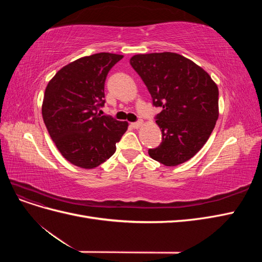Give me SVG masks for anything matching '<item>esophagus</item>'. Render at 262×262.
I'll return each mask as SVG.
<instances>
[{"label": "esophagus", "instance_id": "obj_1", "mask_svg": "<svg viewBox=\"0 0 262 262\" xmlns=\"http://www.w3.org/2000/svg\"><path fill=\"white\" fill-rule=\"evenodd\" d=\"M142 124H143V121H141V120L138 121V122H132V123H131V125L133 126L134 129H139Z\"/></svg>", "mask_w": 262, "mask_h": 262}]
</instances>
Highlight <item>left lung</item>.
Listing matches in <instances>:
<instances>
[{
  "mask_svg": "<svg viewBox=\"0 0 262 262\" xmlns=\"http://www.w3.org/2000/svg\"><path fill=\"white\" fill-rule=\"evenodd\" d=\"M130 64L163 110L156 124L163 142L148 149L153 160L177 166L207 143L219 118V89L207 71L175 52L136 54Z\"/></svg>",
  "mask_w": 262,
  "mask_h": 262,
  "instance_id": "8db88e82",
  "label": "left lung"
}]
</instances>
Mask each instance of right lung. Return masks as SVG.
<instances>
[{
  "label": "right lung",
  "mask_w": 262,
  "mask_h": 262,
  "mask_svg": "<svg viewBox=\"0 0 262 262\" xmlns=\"http://www.w3.org/2000/svg\"><path fill=\"white\" fill-rule=\"evenodd\" d=\"M121 54L100 52L59 70L46 87L42 118L62 156L77 167L92 169L116 152L129 123L101 116L107 74Z\"/></svg>",
  "instance_id": "right-lung-1"
}]
</instances>
